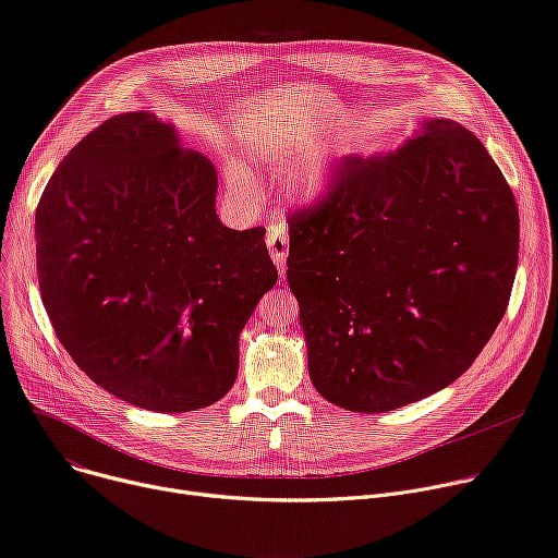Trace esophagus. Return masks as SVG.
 Listing matches in <instances>:
<instances>
[{
    "instance_id": "esophagus-1",
    "label": "esophagus",
    "mask_w": 558,
    "mask_h": 558,
    "mask_svg": "<svg viewBox=\"0 0 558 558\" xmlns=\"http://www.w3.org/2000/svg\"><path fill=\"white\" fill-rule=\"evenodd\" d=\"M267 246H269V253L271 258L280 271V276H284V269H287V251H289V238H287V231L278 225L269 227L267 231Z\"/></svg>"
}]
</instances>
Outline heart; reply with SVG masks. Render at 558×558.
Here are the masks:
<instances>
[{
  "mask_svg": "<svg viewBox=\"0 0 558 558\" xmlns=\"http://www.w3.org/2000/svg\"><path fill=\"white\" fill-rule=\"evenodd\" d=\"M314 146H316V135L314 133H295V135H289L284 140L265 142L256 150V158L260 162H265V165L280 167V165L291 162L300 154H307V150H312ZM336 165H338V154H336V150H323V154L307 169H302L298 173L295 191L302 193V195H307V197L325 195L331 189V184H333ZM227 180L240 193H248L251 191V175L240 165H229Z\"/></svg>",
  "mask_w": 558,
  "mask_h": 558,
  "instance_id": "b5f03b06",
  "label": "heart"
}]
</instances>
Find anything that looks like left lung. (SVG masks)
<instances>
[{"mask_svg": "<svg viewBox=\"0 0 558 558\" xmlns=\"http://www.w3.org/2000/svg\"><path fill=\"white\" fill-rule=\"evenodd\" d=\"M517 265L514 193L465 126L423 120L383 156L344 158L289 220L314 387L363 414L445 389L492 338Z\"/></svg>", "mask_w": 558, "mask_h": 558, "instance_id": "1", "label": "left lung"}]
</instances>
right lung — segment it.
<instances>
[{"label": "right lung", "instance_id": "right-lung-1", "mask_svg": "<svg viewBox=\"0 0 558 558\" xmlns=\"http://www.w3.org/2000/svg\"><path fill=\"white\" fill-rule=\"evenodd\" d=\"M218 173L148 111L90 131L35 211L41 302L75 365L150 412H195L235 383L240 331L278 271L265 229L216 214Z\"/></svg>", "mask_w": 558, "mask_h": 558}]
</instances>
